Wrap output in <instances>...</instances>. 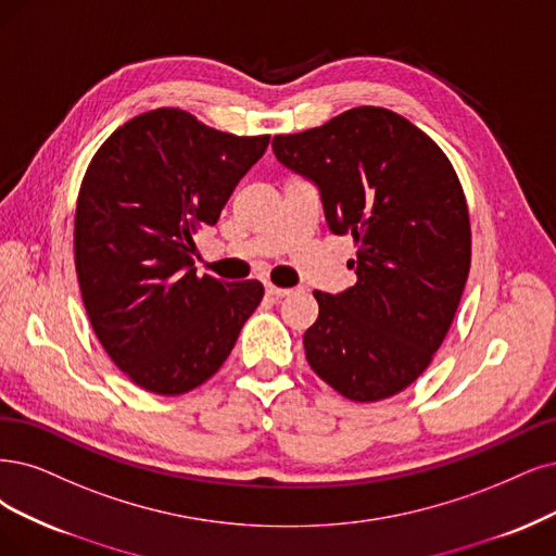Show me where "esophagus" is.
<instances>
[{"label":"esophagus","mask_w":556,"mask_h":556,"mask_svg":"<svg viewBox=\"0 0 556 556\" xmlns=\"http://www.w3.org/2000/svg\"><path fill=\"white\" fill-rule=\"evenodd\" d=\"M265 293L270 295V298H275V300H279V298H286L291 293V289H281V286H275V283H267L265 286Z\"/></svg>","instance_id":"esophagus-1"}]
</instances>
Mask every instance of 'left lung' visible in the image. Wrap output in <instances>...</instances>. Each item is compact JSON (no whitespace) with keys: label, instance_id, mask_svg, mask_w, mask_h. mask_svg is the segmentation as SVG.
Wrapping results in <instances>:
<instances>
[{"label":"left lung","instance_id":"1","mask_svg":"<svg viewBox=\"0 0 556 556\" xmlns=\"http://www.w3.org/2000/svg\"><path fill=\"white\" fill-rule=\"evenodd\" d=\"M277 160L318 185L325 219L351 233V289L314 291L306 362L341 396L376 403L433 362L471 263L463 185L438 143L401 114L353 108L325 126L277 135Z\"/></svg>","mask_w":556,"mask_h":556}]
</instances>
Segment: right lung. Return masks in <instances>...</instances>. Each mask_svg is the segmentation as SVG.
Instances as JSON below:
<instances>
[{
  "label": "right lung",
  "mask_w": 556,
  "mask_h": 556,
  "mask_svg": "<svg viewBox=\"0 0 556 556\" xmlns=\"http://www.w3.org/2000/svg\"><path fill=\"white\" fill-rule=\"evenodd\" d=\"M270 135L236 137L160 108L96 151L75 208V270L98 341L137 387L178 396L231 355L263 283L197 275L194 231L215 224Z\"/></svg>",
  "instance_id": "1"
}]
</instances>
